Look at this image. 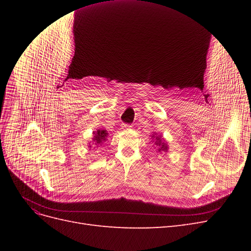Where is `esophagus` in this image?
Segmentation results:
<instances>
[{"label": "esophagus", "instance_id": "34e87169", "mask_svg": "<svg viewBox=\"0 0 251 251\" xmlns=\"http://www.w3.org/2000/svg\"><path fill=\"white\" fill-rule=\"evenodd\" d=\"M131 127H132L131 125H127V124L121 125V128H124V130H127V128H131Z\"/></svg>", "mask_w": 251, "mask_h": 251}]
</instances>
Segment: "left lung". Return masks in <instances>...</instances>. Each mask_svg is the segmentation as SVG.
Segmentation results:
<instances>
[{
	"label": "left lung",
	"mask_w": 251,
	"mask_h": 251,
	"mask_svg": "<svg viewBox=\"0 0 251 251\" xmlns=\"http://www.w3.org/2000/svg\"><path fill=\"white\" fill-rule=\"evenodd\" d=\"M151 138L155 139V146L158 148V151H168L169 150V146L168 143L165 142V140L162 138L161 135H158L156 133H154L153 135H151Z\"/></svg>",
	"instance_id": "obj_1"
}]
</instances>
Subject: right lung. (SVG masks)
Listing matches in <instances>:
<instances>
[{"instance_id":"add662e5","label":"right lung","mask_w":251,"mask_h":251,"mask_svg":"<svg viewBox=\"0 0 251 251\" xmlns=\"http://www.w3.org/2000/svg\"><path fill=\"white\" fill-rule=\"evenodd\" d=\"M93 134H94V137H93V141H94V143H95V146H101V144L104 142V141H107V138H108V132L105 131V130H97V131H95V132H93ZM89 148L91 149L92 148V146H89ZM95 148V147H94Z\"/></svg>"}]
</instances>
